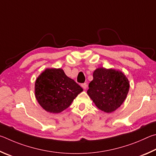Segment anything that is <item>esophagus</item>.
<instances>
[{
    "mask_svg": "<svg viewBox=\"0 0 156 156\" xmlns=\"http://www.w3.org/2000/svg\"><path fill=\"white\" fill-rule=\"evenodd\" d=\"M87 86H88V84H87L86 83H83L81 84V87H82L83 89H86Z\"/></svg>",
    "mask_w": 156,
    "mask_h": 156,
    "instance_id": "1",
    "label": "esophagus"
}]
</instances>
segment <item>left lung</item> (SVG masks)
<instances>
[{
	"label": "left lung",
	"mask_w": 156,
	"mask_h": 156,
	"mask_svg": "<svg viewBox=\"0 0 156 156\" xmlns=\"http://www.w3.org/2000/svg\"><path fill=\"white\" fill-rule=\"evenodd\" d=\"M87 93L97 107L105 112L116 110L126 98L129 83L123 73L114 69L99 68L94 70L93 80Z\"/></svg>",
	"instance_id": "1"
}]
</instances>
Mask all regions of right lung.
<instances>
[{
    "label": "right lung",
    "instance_id": "add662e5",
    "mask_svg": "<svg viewBox=\"0 0 156 156\" xmlns=\"http://www.w3.org/2000/svg\"><path fill=\"white\" fill-rule=\"evenodd\" d=\"M83 91L62 69H46L35 81V97L39 104L51 113H59L68 108Z\"/></svg>",
    "mask_w": 156,
    "mask_h": 156
}]
</instances>
